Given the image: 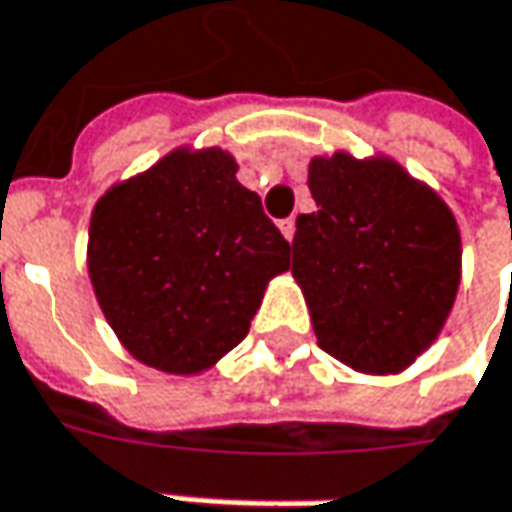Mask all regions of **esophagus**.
Here are the masks:
<instances>
[{
	"instance_id": "1",
	"label": "esophagus",
	"mask_w": 512,
	"mask_h": 512,
	"mask_svg": "<svg viewBox=\"0 0 512 512\" xmlns=\"http://www.w3.org/2000/svg\"><path fill=\"white\" fill-rule=\"evenodd\" d=\"M280 235L289 240V243L294 240V218H286V221H280Z\"/></svg>"
}]
</instances>
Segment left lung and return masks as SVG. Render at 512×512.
Listing matches in <instances>:
<instances>
[{"label": "left lung", "instance_id": "1", "mask_svg": "<svg viewBox=\"0 0 512 512\" xmlns=\"http://www.w3.org/2000/svg\"><path fill=\"white\" fill-rule=\"evenodd\" d=\"M317 212L297 218L291 274L317 343L360 374H399L456 303L462 235L450 206L391 155L309 161Z\"/></svg>", "mask_w": 512, "mask_h": 512}]
</instances>
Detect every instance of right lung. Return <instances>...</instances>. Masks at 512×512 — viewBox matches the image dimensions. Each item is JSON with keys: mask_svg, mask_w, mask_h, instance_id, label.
<instances>
[{"mask_svg": "<svg viewBox=\"0 0 512 512\" xmlns=\"http://www.w3.org/2000/svg\"><path fill=\"white\" fill-rule=\"evenodd\" d=\"M289 243L221 147H175L93 206L87 272L98 309L135 360L209 371L246 337Z\"/></svg>", "mask_w": 512, "mask_h": 512, "instance_id": "1", "label": "right lung"}]
</instances>
